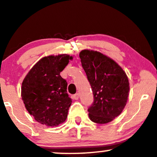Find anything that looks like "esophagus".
Returning <instances> with one entry per match:
<instances>
[{"label": "esophagus", "instance_id": "1", "mask_svg": "<svg viewBox=\"0 0 157 157\" xmlns=\"http://www.w3.org/2000/svg\"><path fill=\"white\" fill-rule=\"evenodd\" d=\"M73 98L74 100H78V98H79V94H75L73 96Z\"/></svg>", "mask_w": 157, "mask_h": 157}]
</instances>
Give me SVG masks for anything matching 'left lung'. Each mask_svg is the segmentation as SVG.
Wrapping results in <instances>:
<instances>
[{
  "label": "left lung",
  "mask_w": 157,
  "mask_h": 157,
  "mask_svg": "<svg viewBox=\"0 0 157 157\" xmlns=\"http://www.w3.org/2000/svg\"><path fill=\"white\" fill-rule=\"evenodd\" d=\"M79 57L94 94L89 117L93 122L107 124L119 116L127 104V75L119 64L100 52L84 49Z\"/></svg>",
  "instance_id": "obj_1"
}]
</instances>
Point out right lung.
<instances>
[{
  "label": "right lung",
  "mask_w": 157,
  "mask_h": 157,
  "mask_svg": "<svg viewBox=\"0 0 157 157\" xmlns=\"http://www.w3.org/2000/svg\"><path fill=\"white\" fill-rule=\"evenodd\" d=\"M72 56L49 55L38 61L25 77L21 96L25 108L36 121L47 127L65 122L72 100L67 83L60 75Z\"/></svg>",
  "instance_id": "right-lung-1"
}]
</instances>
